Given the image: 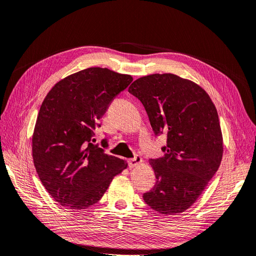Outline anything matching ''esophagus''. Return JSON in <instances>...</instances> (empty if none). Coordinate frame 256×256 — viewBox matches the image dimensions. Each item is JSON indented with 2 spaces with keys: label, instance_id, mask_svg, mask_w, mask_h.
Here are the masks:
<instances>
[{
  "label": "esophagus",
  "instance_id": "esophagus-1",
  "mask_svg": "<svg viewBox=\"0 0 256 256\" xmlns=\"http://www.w3.org/2000/svg\"><path fill=\"white\" fill-rule=\"evenodd\" d=\"M142 162V158H140V156H136L134 158H130V160H128L129 168H134V167H136V166L140 165Z\"/></svg>",
  "mask_w": 256,
  "mask_h": 256
}]
</instances>
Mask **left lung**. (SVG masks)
<instances>
[{
	"label": "left lung",
	"mask_w": 256,
	"mask_h": 256,
	"mask_svg": "<svg viewBox=\"0 0 256 256\" xmlns=\"http://www.w3.org/2000/svg\"><path fill=\"white\" fill-rule=\"evenodd\" d=\"M128 91L144 105L154 134H167L164 156L149 162L156 185L142 198L160 214L186 211L220 165L224 145L216 108L200 85L172 74L142 76Z\"/></svg>",
	"instance_id": "obj_1"
}]
</instances>
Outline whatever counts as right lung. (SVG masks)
<instances>
[{"mask_svg":"<svg viewBox=\"0 0 256 256\" xmlns=\"http://www.w3.org/2000/svg\"><path fill=\"white\" fill-rule=\"evenodd\" d=\"M132 80L90 67L58 80L44 98L32 134V158L43 186L60 205L72 210L94 205L127 168L126 160L106 154L90 140L111 102Z\"/></svg>","mask_w":256,"mask_h":256,"instance_id":"right-lung-1","label":"right lung"}]
</instances>
